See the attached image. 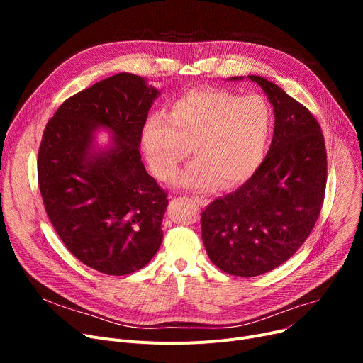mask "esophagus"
Returning a JSON list of instances; mask_svg holds the SVG:
<instances>
[{
    "mask_svg": "<svg viewBox=\"0 0 363 363\" xmlns=\"http://www.w3.org/2000/svg\"><path fill=\"white\" fill-rule=\"evenodd\" d=\"M197 204H200V206H206L207 204V200L204 199V197H199V196H193L191 197Z\"/></svg>",
    "mask_w": 363,
    "mask_h": 363,
    "instance_id": "obj_1",
    "label": "esophagus"
}]
</instances>
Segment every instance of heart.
Segmentation results:
<instances>
[{
	"mask_svg": "<svg viewBox=\"0 0 363 363\" xmlns=\"http://www.w3.org/2000/svg\"><path fill=\"white\" fill-rule=\"evenodd\" d=\"M271 123V108L259 94L240 97L226 89H191L170 104L167 116H148L143 145L160 179L174 177L193 147L197 160L175 184L207 189L219 182L234 188L260 164Z\"/></svg>",
	"mask_w": 363,
	"mask_h": 363,
	"instance_id": "obj_1",
	"label": "heart"
}]
</instances>
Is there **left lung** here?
Wrapping results in <instances>:
<instances>
[{
	"mask_svg": "<svg viewBox=\"0 0 363 363\" xmlns=\"http://www.w3.org/2000/svg\"><path fill=\"white\" fill-rule=\"evenodd\" d=\"M249 78L274 106L269 151L245 184L213 200L200 219L213 264L242 278L278 268L300 249L319 218L327 185L325 140L313 114L278 85Z\"/></svg>",
	"mask_w": 363,
	"mask_h": 363,
	"instance_id": "1",
	"label": "left lung"
}]
</instances>
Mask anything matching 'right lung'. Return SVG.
I'll list each match as a JSON object with an SVG mask.
<instances>
[{
	"label": "right lung",
	"mask_w": 363,
	"mask_h": 363,
	"mask_svg": "<svg viewBox=\"0 0 363 363\" xmlns=\"http://www.w3.org/2000/svg\"><path fill=\"white\" fill-rule=\"evenodd\" d=\"M157 95L141 76L118 73L72 95L43 133L38 185L50 222L76 259L106 275L140 271L163 240L167 193L140 152ZM97 125L113 132V145L92 153Z\"/></svg>",
	"instance_id": "1"
}]
</instances>
